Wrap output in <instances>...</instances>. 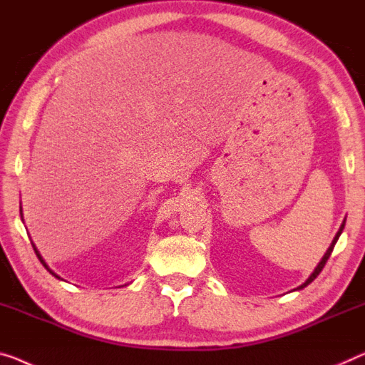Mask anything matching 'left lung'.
I'll return each instance as SVG.
<instances>
[{
  "label": "left lung",
  "mask_w": 365,
  "mask_h": 365,
  "mask_svg": "<svg viewBox=\"0 0 365 365\" xmlns=\"http://www.w3.org/2000/svg\"><path fill=\"white\" fill-rule=\"evenodd\" d=\"M344 225H346V220H344V221H342V225H341V227H339V231H338V232H336V236H334V239H333V242H331V246L328 247V251H326V254L323 255V259H322V260H319V264L317 265V267H314V270H313V274L308 277V279H307V282H304V284H302L300 287H298V288H295V290H302V288H304V287H307V285H309V284H312V282H313L314 279H317V277L319 275V272H322V270H323V267H324V264H326V262H328L329 255H331V252H333V249H334V246H336V242H338V239H339V236H341V232H342V230H344Z\"/></svg>",
  "instance_id": "obj_1"
}]
</instances>
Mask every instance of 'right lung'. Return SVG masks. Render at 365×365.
Instances as JSON below:
<instances>
[{"label": "right lung", "mask_w": 365, "mask_h": 365, "mask_svg": "<svg viewBox=\"0 0 365 365\" xmlns=\"http://www.w3.org/2000/svg\"><path fill=\"white\" fill-rule=\"evenodd\" d=\"M21 211H23V210H21ZM32 247H34V251H36V255H37V257H39V260H41V264L43 265V267H46V269H47L48 272H51V274H52L53 277H57V279H61V277H58V275H56V274H53V272H52L51 269H48V267H47V264H46V262H43V259L41 257V254H39V251H37V249H36V246H34V244H32Z\"/></svg>", "instance_id": "right-lung-1"}]
</instances>
